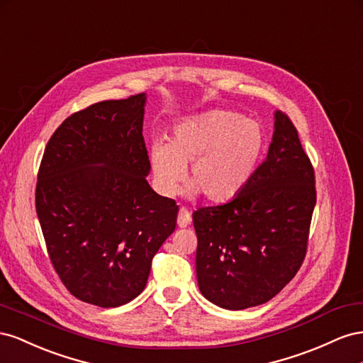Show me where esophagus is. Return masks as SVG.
Here are the masks:
<instances>
[{
	"label": "esophagus",
	"instance_id": "34e87169",
	"mask_svg": "<svg viewBox=\"0 0 363 363\" xmlns=\"http://www.w3.org/2000/svg\"><path fill=\"white\" fill-rule=\"evenodd\" d=\"M191 223V214L189 213V210L181 208L178 213V226L179 228H187Z\"/></svg>",
	"mask_w": 363,
	"mask_h": 363
}]
</instances>
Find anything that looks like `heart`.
Masks as SVG:
<instances>
[{"label": "heart", "instance_id": "obj_1", "mask_svg": "<svg viewBox=\"0 0 363 363\" xmlns=\"http://www.w3.org/2000/svg\"><path fill=\"white\" fill-rule=\"evenodd\" d=\"M266 147L263 128L254 120L225 109H211L182 118L169 143H155L150 165L157 189L178 194L187 174L189 196L199 193L213 203L230 202L251 181Z\"/></svg>", "mask_w": 363, "mask_h": 363}]
</instances>
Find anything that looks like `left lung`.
<instances>
[{"label":"left lung","mask_w":363,"mask_h":363,"mask_svg":"<svg viewBox=\"0 0 363 363\" xmlns=\"http://www.w3.org/2000/svg\"><path fill=\"white\" fill-rule=\"evenodd\" d=\"M315 203L312 164L292 121L275 111L267 157L243 191L193 213L201 294L243 310L281 292L303 264Z\"/></svg>","instance_id":"1"}]
</instances>
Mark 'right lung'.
<instances>
[{
	"label": "right lung",
	"instance_id": "add662e5",
	"mask_svg": "<svg viewBox=\"0 0 363 363\" xmlns=\"http://www.w3.org/2000/svg\"><path fill=\"white\" fill-rule=\"evenodd\" d=\"M146 101L143 92L72 113L39 167L36 213L50 260L72 295L103 308L144 291L179 211L146 179Z\"/></svg>",
	"mask_w": 363,
	"mask_h": 363
}]
</instances>
